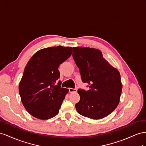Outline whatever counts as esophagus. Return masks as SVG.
I'll return each instance as SVG.
<instances>
[{
    "label": "esophagus",
    "mask_w": 146,
    "mask_h": 146,
    "mask_svg": "<svg viewBox=\"0 0 146 146\" xmlns=\"http://www.w3.org/2000/svg\"><path fill=\"white\" fill-rule=\"evenodd\" d=\"M69 92L70 93H75L77 92L76 88H69Z\"/></svg>",
    "instance_id": "esophagus-1"
}]
</instances>
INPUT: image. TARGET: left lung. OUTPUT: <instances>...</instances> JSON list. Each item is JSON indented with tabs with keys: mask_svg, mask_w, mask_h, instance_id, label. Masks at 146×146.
<instances>
[{
	"mask_svg": "<svg viewBox=\"0 0 146 146\" xmlns=\"http://www.w3.org/2000/svg\"><path fill=\"white\" fill-rule=\"evenodd\" d=\"M73 57L80 69L82 81L89 89H79L80 100L75 105L80 114L100 119L110 114L119 103L122 85L119 71L103 57L98 49L73 48Z\"/></svg>",
	"mask_w": 146,
	"mask_h": 146,
	"instance_id": "1",
	"label": "left lung"
}]
</instances>
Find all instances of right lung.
Listing matches in <instances>:
<instances>
[{"instance_id":"right-lung-1","label":"right lung","mask_w":146,"mask_h":146,"mask_svg":"<svg viewBox=\"0 0 146 146\" xmlns=\"http://www.w3.org/2000/svg\"><path fill=\"white\" fill-rule=\"evenodd\" d=\"M72 47L60 46L39 50L29 60L19 85L23 105L34 117L56 116L68 89L61 87L58 68L71 56Z\"/></svg>"}]
</instances>
